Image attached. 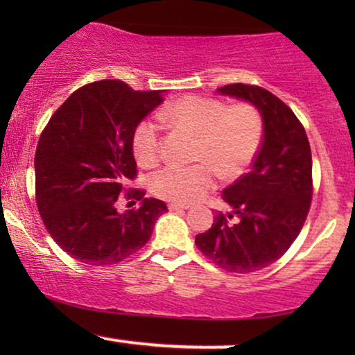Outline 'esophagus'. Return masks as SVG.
<instances>
[{
    "label": "esophagus",
    "instance_id": "esophagus-1",
    "mask_svg": "<svg viewBox=\"0 0 355 355\" xmlns=\"http://www.w3.org/2000/svg\"><path fill=\"white\" fill-rule=\"evenodd\" d=\"M168 209L173 210V211L187 210V209H189V205H187V203H168Z\"/></svg>",
    "mask_w": 355,
    "mask_h": 355
}]
</instances>
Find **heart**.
Segmentation results:
<instances>
[{
  "label": "heart",
  "instance_id": "heart-1",
  "mask_svg": "<svg viewBox=\"0 0 355 355\" xmlns=\"http://www.w3.org/2000/svg\"><path fill=\"white\" fill-rule=\"evenodd\" d=\"M162 123L195 135L193 165H170L152 178V191L173 203H191L223 178L240 177L254 162L263 135L262 115L252 103L225 105L218 98L185 95L158 112ZM137 162L153 168L162 160L160 125L145 118L132 133Z\"/></svg>",
  "mask_w": 355,
  "mask_h": 355
}]
</instances>
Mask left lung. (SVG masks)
<instances>
[{
  "label": "left lung",
  "instance_id": "left-lung-1",
  "mask_svg": "<svg viewBox=\"0 0 355 355\" xmlns=\"http://www.w3.org/2000/svg\"><path fill=\"white\" fill-rule=\"evenodd\" d=\"M218 93L259 110L263 140L250 172L222 191L234 211L215 215L195 243L223 270L250 274L279 260L302 230L313 190L311 145L295 113L266 88L234 83Z\"/></svg>",
  "mask_w": 355,
  "mask_h": 355
}]
</instances>
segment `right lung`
<instances>
[{"mask_svg":"<svg viewBox=\"0 0 355 355\" xmlns=\"http://www.w3.org/2000/svg\"><path fill=\"white\" fill-rule=\"evenodd\" d=\"M164 101L162 89L137 92L101 80L73 92L53 113L35 155L36 205L48 234L73 259L113 266L152 237L165 202L128 189L137 177L132 133ZM121 193L140 209L116 211Z\"/></svg>","mask_w":355,"mask_h":355,"instance_id":"add662e5","label":"right lung"}]
</instances>
